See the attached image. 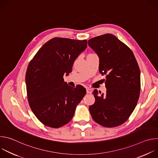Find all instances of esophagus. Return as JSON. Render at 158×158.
Masks as SVG:
<instances>
[{
  "label": "esophagus",
  "instance_id": "1",
  "mask_svg": "<svg viewBox=\"0 0 158 158\" xmlns=\"http://www.w3.org/2000/svg\"><path fill=\"white\" fill-rule=\"evenodd\" d=\"M86 92H87V93L90 94V93H91L92 90H91V89H90V88H89V87H87V88H86Z\"/></svg>",
  "mask_w": 158,
  "mask_h": 158
}]
</instances>
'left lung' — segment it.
<instances>
[{
	"label": "left lung",
	"instance_id": "8db88e82",
	"mask_svg": "<svg viewBox=\"0 0 158 158\" xmlns=\"http://www.w3.org/2000/svg\"><path fill=\"white\" fill-rule=\"evenodd\" d=\"M88 45L99 57V71L106 75L107 89L105 94L94 90L95 102L89 106L90 113L102 126H118L127 121L139 99V65L132 51L114 35L94 37L88 40Z\"/></svg>",
	"mask_w": 158,
	"mask_h": 158
}]
</instances>
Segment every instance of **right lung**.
Instances as JSON below:
<instances>
[{"label":"right lung","instance_id":"1","mask_svg":"<svg viewBox=\"0 0 158 158\" xmlns=\"http://www.w3.org/2000/svg\"><path fill=\"white\" fill-rule=\"evenodd\" d=\"M87 46V40L53 38L30 62L26 74L27 99L33 113L44 125L58 128L68 123L85 96L83 86H69L63 76L72 71Z\"/></svg>","mask_w":158,"mask_h":158}]
</instances>
